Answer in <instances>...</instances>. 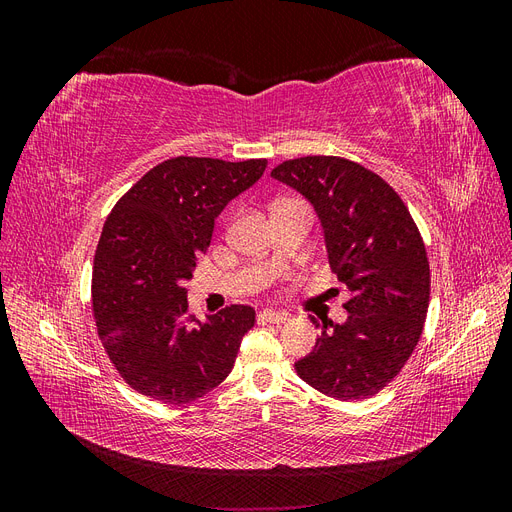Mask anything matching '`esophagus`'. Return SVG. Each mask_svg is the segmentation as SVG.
<instances>
[{
    "mask_svg": "<svg viewBox=\"0 0 512 512\" xmlns=\"http://www.w3.org/2000/svg\"><path fill=\"white\" fill-rule=\"evenodd\" d=\"M262 322H273V324H282L288 320V314L284 312H273V309H262V312L258 314Z\"/></svg>",
    "mask_w": 512,
    "mask_h": 512,
    "instance_id": "obj_1",
    "label": "esophagus"
}]
</instances>
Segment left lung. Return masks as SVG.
I'll list each match as a JSON object with an SVG mask.
<instances>
[{
  "mask_svg": "<svg viewBox=\"0 0 512 512\" xmlns=\"http://www.w3.org/2000/svg\"><path fill=\"white\" fill-rule=\"evenodd\" d=\"M271 177L314 207L329 265L350 290L346 322L322 320L314 350L294 369L335 399L374 395L399 374L423 333L429 260L421 232L391 185L356 162L307 156L275 166Z\"/></svg>",
  "mask_w": 512,
  "mask_h": 512,
  "instance_id": "1",
  "label": "left lung"
}]
</instances>
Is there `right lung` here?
Returning <instances> with one entry per match:
<instances>
[{
  "label": "right lung",
  "instance_id": "add662e5",
  "mask_svg": "<svg viewBox=\"0 0 512 512\" xmlns=\"http://www.w3.org/2000/svg\"><path fill=\"white\" fill-rule=\"evenodd\" d=\"M267 160L173 158L138 179L104 224L94 258L91 301L98 335L134 391L164 404H190L235 365L254 327L250 305L198 320L188 290L218 215L262 177Z\"/></svg>",
  "mask_w": 512,
  "mask_h": 512
}]
</instances>
